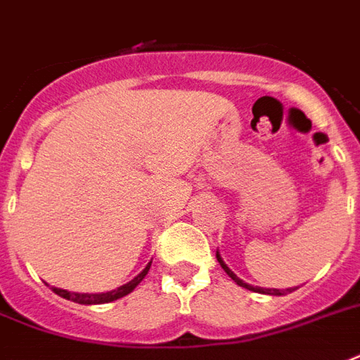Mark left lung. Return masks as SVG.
Returning <instances> with one entry per match:
<instances>
[{
  "label": "left lung",
  "mask_w": 360,
  "mask_h": 360,
  "mask_svg": "<svg viewBox=\"0 0 360 360\" xmlns=\"http://www.w3.org/2000/svg\"><path fill=\"white\" fill-rule=\"evenodd\" d=\"M216 260L220 262L221 269L228 273L229 277H231V279H233L235 283H237V285L243 286V288H247V290H252V292H260V294H269V296H285V294L296 290V288H286V290H279V288H262V286L248 285V283H245V281H243V279H239V277H237V275H235V273L231 271V269H229L228 266H226V262L221 260V256H220V254H218V250H216Z\"/></svg>",
  "instance_id": "8db88e82"
}]
</instances>
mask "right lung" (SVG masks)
Wrapping results in <instances>:
<instances>
[{
    "label": "right lung",
    "instance_id": "right-lung-1",
    "mask_svg": "<svg viewBox=\"0 0 360 360\" xmlns=\"http://www.w3.org/2000/svg\"><path fill=\"white\" fill-rule=\"evenodd\" d=\"M150 266H151V262L139 273V275H136V277H134V279L129 281L127 285L119 286V288H115V290H110V292H102V294L68 292V290H62V288H56V286H53V292L62 296V298L72 300V302H75V304H83V305H96V304H108V302H115V300L123 298V296H127V294H131L132 290L140 285V281L144 279L146 275H148V271H150Z\"/></svg>",
    "mask_w": 360,
    "mask_h": 360
}]
</instances>
